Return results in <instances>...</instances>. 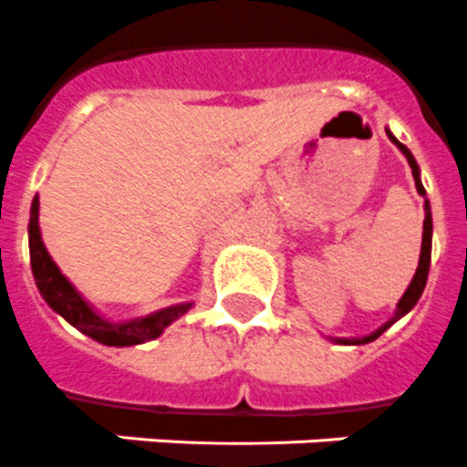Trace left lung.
I'll use <instances>...</instances> for the list:
<instances>
[{
	"label": "left lung",
	"instance_id": "1",
	"mask_svg": "<svg viewBox=\"0 0 467 467\" xmlns=\"http://www.w3.org/2000/svg\"><path fill=\"white\" fill-rule=\"evenodd\" d=\"M387 135H389L391 142L397 144V147L401 149L403 154H406V159H409L410 171H413L415 187H418V192H420L422 197H425V187H422L420 175H418V163H415L413 154H410L409 149L403 147V144L399 142L397 137L391 135V132H387ZM430 256H432V213H430V203L425 202V223H422V249H420V264H418V270H415V275H413V280H410L409 289H406V294H403L401 301H399V306H397V313H394V318L387 320V323L382 325V327H379V330H375L373 335L360 337V339H351V342H348V339H342V342H347V344H368V342H373V339H378V337L382 335V332H385L387 327H389V325H394V323H397L399 318H401V316H406V313H409L410 308H413L415 304H418V299H420L422 289H425L427 273H430Z\"/></svg>",
	"mask_w": 467,
	"mask_h": 467
}]
</instances>
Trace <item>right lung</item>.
I'll list each match as a JSON object with an SVG mask.
<instances>
[{"label":"right lung","instance_id":"obj_1","mask_svg":"<svg viewBox=\"0 0 467 467\" xmlns=\"http://www.w3.org/2000/svg\"><path fill=\"white\" fill-rule=\"evenodd\" d=\"M37 211H40V202L35 197L33 209H30L27 240H30V265H33L37 289H40L45 301L54 311L61 313L73 327H78L88 337L107 344V347H132V344L149 342V339H156L168 325L173 323L175 318H180L192 306V304H180V306L163 308V311L154 313V316L128 320V323H109V320L99 318L82 301L80 294L70 287V282L61 275V270L57 268L52 256L47 254L40 237V225H37Z\"/></svg>","mask_w":467,"mask_h":467}]
</instances>
